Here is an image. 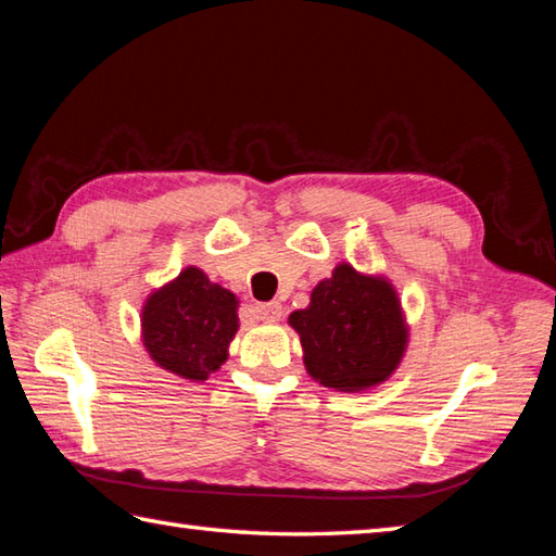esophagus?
<instances>
[{"label":"esophagus","mask_w":556,"mask_h":556,"mask_svg":"<svg viewBox=\"0 0 556 556\" xmlns=\"http://www.w3.org/2000/svg\"><path fill=\"white\" fill-rule=\"evenodd\" d=\"M255 313L260 320H267V323H275L281 317V305L277 301L271 303H255Z\"/></svg>","instance_id":"obj_1"}]
</instances>
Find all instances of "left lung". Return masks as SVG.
<instances>
[{"label":"left lung","mask_w":556,"mask_h":556,"mask_svg":"<svg viewBox=\"0 0 556 556\" xmlns=\"http://www.w3.org/2000/svg\"><path fill=\"white\" fill-rule=\"evenodd\" d=\"M289 323L301 334L305 368L341 392L384 382L404 356L406 329L394 289L351 265L320 281L308 308L291 313Z\"/></svg>","instance_id":"left-lung-1"}]
</instances>
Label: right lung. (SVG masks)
<instances>
[{
    "instance_id": "add662e5",
    "label": "right lung",
    "mask_w": 556,
    "mask_h": 556,
    "mask_svg": "<svg viewBox=\"0 0 556 556\" xmlns=\"http://www.w3.org/2000/svg\"><path fill=\"white\" fill-rule=\"evenodd\" d=\"M239 327L236 296L195 267L155 291L143 311V339L164 370L186 380H207L227 361V346Z\"/></svg>"
}]
</instances>
